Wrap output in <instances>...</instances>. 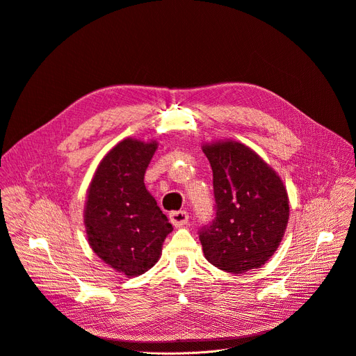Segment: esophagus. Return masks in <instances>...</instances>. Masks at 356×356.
Listing matches in <instances>:
<instances>
[{
    "instance_id": "obj_1",
    "label": "esophagus",
    "mask_w": 356,
    "mask_h": 356,
    "mask_svg": "<svg viewBox=\"0 0 356 356\" xmlns=\"http://www.w3.org/2000/svg\"><path fill=\"white\" fill-rule=\"evenodd\" d=\"M170 220L174 227H182L188 222V214L185 211H174L170 214Z\"/></svg>"
}]
</instances>
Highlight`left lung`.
<instances>
[{
    "label": "left lung",
    "mask_w": 356,
    "mask_h": 356,
    "mask_svg": "<svg viewBox=\"0 0 356 356\" xmlns=\"http://www.w3.org/2000/svg\"><path fill=\"white\" fill-rule=\"evenodd\" d=\"M213 168L216 220L201 228L205 259L241 275L275 254L289 222V197L277 172L237 140L202 145Z\"/></svg>",
    "instance_id": "1"
}]
</instances>
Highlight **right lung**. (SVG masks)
Masks as SVG:
<instances>
[{
    "instance_id": "1",
    "label": "right lung",
    "mask_w": 356,
    "mask_h": 356,
    "mask_svg": "<svg viewBox=\"0 0 356 356\" xmlns=\"http://www.w3.org/2000/svg\"><path fill=\"white\" fill-rule=\"evenodd\" d=\"M158 142L127 138L103 156L88 188L85 227L96 256L136 277L161 257L172 225L146 190V168Z\"/></svg>"
}]
</instances>
